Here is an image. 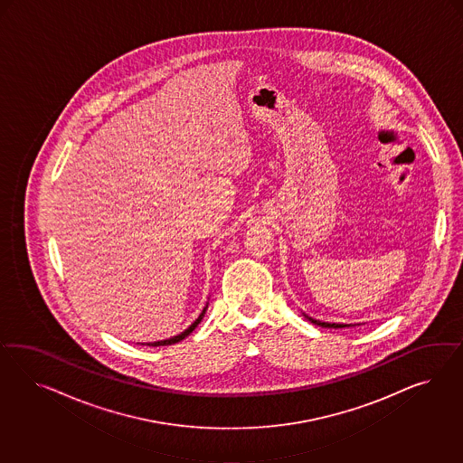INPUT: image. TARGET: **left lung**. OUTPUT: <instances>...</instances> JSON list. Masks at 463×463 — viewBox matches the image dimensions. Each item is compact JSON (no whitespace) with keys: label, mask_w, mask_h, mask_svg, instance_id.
<instances>
[{"label":"left lung","mask_w":463,"mask_h":463,"mask_svg":"<svg viewBox=\"0 0 463 463\" xmlns=\"http://www.w3.org/2000/svg\"><path fill=\"white\" fill-rule=\"evenodd\" d=\"M304 314V312H302ZM307 317L308 321L316 326H321V327H327V329H339V327H351V326H360V324H343V323H324V321H317L314 317H310L307 314H304Z\"/></svg>","instance_id":"8db88e82"}]
</instances>
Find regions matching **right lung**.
Returning a JSON list of instances; mask_svg holds the SVG:
<instances>
[{
    "instance_id": "right-lung-1",
    "label": "right lung",
    "mask_w": 463,
    "mask_h": 463,
    "mask_svg": "<svg viewBox=\"0 0 463 463\" xmlns=\"http://www.w3.org/2000/svg\"><path fill=\"white\" fill-rule=\"evenodd\" d=\"M207 308H209V304L203 307V310L200 312V316L196 317L194 323L190 324L183 333L180 335H176V336L168 337V339H163V341H155V343H146L147 346H168V345H175V343H178V341H182L184 337L188 336L190 333H194V329H195L198 324L202 323V319H203V316H205V312H207Z\"/></svg>"
}]
</instances>
